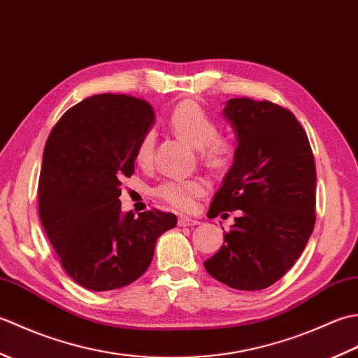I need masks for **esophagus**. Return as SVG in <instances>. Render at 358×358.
<instances>
[{
	"label": "esophagus",
	"instance_id": "1",
	"mask_svg": "<svg viewBox=\"0 0 358 358\" xmlns=\"http://www.w3.org/2000/svg\"><path fill=\"white\" fill-rule=\"evenodd\" d=\"M199 224V222L196 220H192L189 217H178V226L181 227H186V226H196Z\"/></svg>",
	"mask_w": 358,
	"mask_h": 358
}]
</instances>
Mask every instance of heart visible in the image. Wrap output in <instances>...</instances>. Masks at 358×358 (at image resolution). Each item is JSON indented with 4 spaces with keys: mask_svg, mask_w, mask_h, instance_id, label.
I'll return each instance as SVG.
<instances>
[{
    "mask_svg": "<svg viewBox=\"0 0 358 358\" xmlns=\"http://www.w3.org/2000/svg\"><path fill=\"white\" fill-rule=\"evenodd\" d=\"M167 124L175 135L199 149L201 159L210 169L224 171L234 164L237 155L235 144L226 136L218 135L215 120L196 101L185 100L178 103L171 112ZM154 154L155 134L149 131L136 144V163L143 167L150 166ZM204 194H206V183L201 178H169L155 187L158 199L178 210L192 209L195 200Z\"/></svg>",
    "mask_w": 358,
    "mask_h": 358,
    "instance_id": "heart-1",
    "label": "heart"
}]
</instances>
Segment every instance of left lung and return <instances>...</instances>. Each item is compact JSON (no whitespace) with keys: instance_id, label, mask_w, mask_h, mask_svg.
Returning <instances> with one entry per match:
<instances>
[{"instance_id":"obj_1","label":"left lung","mask_w":358,"mask_h":358,"mask_svg":"<svg viewBox=\"0 0 358 358\" xmlns=\"http://www.w3.org/2000/svg\"><path fill=\"white\" fill-rule=\"evenodd\" d=\"M223 115L238 146L208 217L241 214L204 268L229 287L260 291L292 268L314 231V154L299 120L275 103L231 98Z\"/></svg>"}]
</instances>
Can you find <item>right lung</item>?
<instances>
[{
	"mask_svg": "<svg viewBox=\"0 0 358 358\" xmlns=\"http://www.w3.org/2000/svg\"><path fill=\"white\" fill-rule=\"evenodd\" d=\"M152 106L131 95L101 94L75 104L44 146L38 212L63 269L90 291L140 278L157 238L177 226L158 209L121 214V181L135 172V149L154 123Z\"/></svg>",
	"mask_w": 358,
	"mask_h": 358,
	"instance_id": "obj_1",
	"label": "right lung"
}]
</instances>
